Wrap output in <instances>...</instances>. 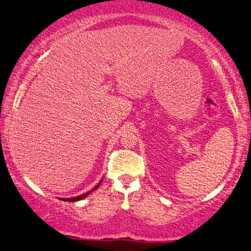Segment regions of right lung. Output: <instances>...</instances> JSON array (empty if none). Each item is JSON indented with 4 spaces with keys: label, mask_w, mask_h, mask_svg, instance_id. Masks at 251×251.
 <instances>
[{
    "label": "right lung",
    "mask_w": 251,
    "mask_h": 251,
    "mask_svg": "<svg viewBox=\"0 0 251 251\" xmlns=\"http://www.w3.org/2000/svg\"><path fill=\"white\" fill-rule=\"evenodd\" d=\"M100 183H102V180H100V183L97 184L96 186H95V188L93 189V190H96L98 186L100 185ZM93 190H91V191H93ZM91 191H89V192H85V193H83V195H81V196H77V197H74V198H67V199H62L63 201H81V199H83V198H85V197H87L89 193H90Z\"/></svg>",
    "instance_id": "right-lung-1"
}]
</instances>
